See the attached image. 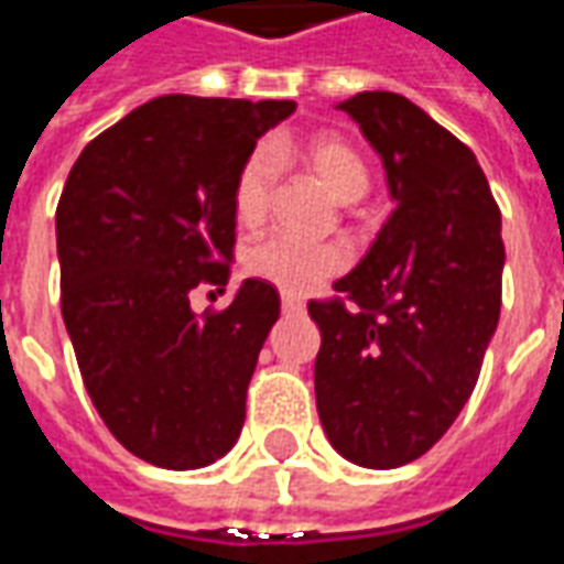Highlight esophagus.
<instances>
[{
  "label": "esophagus",
  "instance_id": "1",
  "mask_svg": "<svg viewBox=\"0 0 564 564\" xmlns=\"http://www.w3.org/2000/svg\"><path fill=\"white\" fill-rule=\"evenodd\" d=\"M281 307H283V314H299V311H305V302H302L299 295L283 293L281 295Z\"/></svg>",
  "mask_w": 564,
  "mask_h": 564
}]
</instances>
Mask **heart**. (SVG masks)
Masks as SVG:
<instances>
[{"mask_svg": "<svg viewBox=\"0 0 564 564\" xmlns=\"http://www.w3.org/2000/svg\"><path fill=\"white\" fill-rule=\"evenodd\" d=\"M286 160L305 162L332 196L341 202L362 198L371 186L366 160L341 135L317 132L302 141L271 139L269 144L250 150L232 177V214L238 226L259 229L269 220L278 162ZM347 265H350V247L344 241H305L286 232L262 238L245 257V269L253 278L274 283L283 293H311L323 281L341 274Z\"/></svg>", "mask_w": 564, "mask_h": 564, "instance_id": "b5f03b06", "label": "heart"}]
</instances>
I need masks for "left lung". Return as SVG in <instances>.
Masks as SVG:
<instances>
[{
	"label": "left lung",
	"mask_w": 564,
	"mask_h": 564,
	"mask_svg": "<svg viewBox=\"0 0 564 564\" xmlns=\"http://www.w3.org/2000/svg\"><path fill=\"white\" fill-rule=\"evenodd\" d=\"M341 111L375 144L395 198L368 257L307 302L319 326V423L344 459L399 468L432 449L471 399L501 311V210L453 132L399 93Z\"/></svg>",
	"instance_id": "1"
}]
</instances>
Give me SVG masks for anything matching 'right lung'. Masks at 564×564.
<instances>
[{
	"label": "right lung",
	"instance_id": "1",
	"mask_svg": "<svg viewBox=\"0 0 564 564\" xmlns=\"http://www.w3.org/2000/svg\"><path fill=\"white\" fill-rule=\"evenodd\" d=\"M293 111L160 96L96 135L68 172L56 205L63 319L102 423L150 465L202 468L241 435L281 295L250 278L232 305L202 314L189 295L229 281L232 177Z\"/></svg>",
	"mask_w": 564,
	"mask_h": 564
}]
</instances>
